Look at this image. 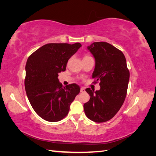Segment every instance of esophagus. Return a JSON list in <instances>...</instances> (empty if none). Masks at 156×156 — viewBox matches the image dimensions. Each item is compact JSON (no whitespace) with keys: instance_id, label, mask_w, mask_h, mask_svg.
Wrapping results in <instances>:
<instances>
[{"instance_id":"34e87169","label":"esophagus","mask_w":156,"mask_h":156,"mask_svg":"<svg viewBox=\"0 0 156 156\" xmlns=\"http://www.w3.org/2000/svg\"><path fill=\"white\" fill-rule=\"evenodd\" d=\"M85 92V89H84V87H81V92Z\"/></svg>"}]
</instances>
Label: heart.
<instances>
[{
    "instance_id": "obj_1",
    "label": "heart",
    "mask_w": 156,
    "mask_h": 156,
    "mask_svg": "<svg viewBox=\"0 0 156 156\" xmlns=\"http://www.w3.org/2000/svg\"><path fill=\"white\" fill-rule=\"evenodd\" d=\"M85 57H90V56L88 55H86V56H84V58H85Z\"/></svg>"
}]
</instances>
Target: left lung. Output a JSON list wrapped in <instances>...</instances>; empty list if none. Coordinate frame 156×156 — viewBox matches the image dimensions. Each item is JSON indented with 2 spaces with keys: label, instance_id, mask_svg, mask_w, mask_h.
<instances>
[{
  "label": "left lung",
  "instance_id": "8db88e82",
  "mask_svg": "<svg viewBox=\"0 0 156 156\" xmlns=\"http://www.w3.org/2000/svg\"><path fill=\"white\" fill-rule=\"evenodd\" d=\"M95 58L92 78L100 81V89L86 91L90 100L84 111L90 120L100 123L111 120L120 110L126 96L129 72L123 53L107 42H94L87 47Z\"/></svg>",
  "mask_w": 156,
  "mask_h": 156
}]
</instances>
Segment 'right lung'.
Returning <instances> with one entry per match:
<instances>
[{"label": "right lung", "instance_id": "obj_1", "mask_svg": "<svg viewBox=\"0 0 156 156\" xmlns=\"http://www.w3.org/2000/svg\"><path fill=\"white\" fill-rule=\"evenodd\" d=\"M82 45L80 43L48 44L27 59L25 87L33 109L48 122L60 121L68 114L69 106L80 92L77 84L66 87L59 82L68 60Z\"/></svg>", "mask_w": 156, "mask_h": 156}]
</instances>
